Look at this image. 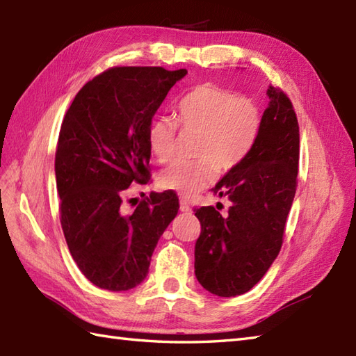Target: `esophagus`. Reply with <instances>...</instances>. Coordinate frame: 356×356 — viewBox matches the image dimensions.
<instances>
[{
    "mask_svg": "<svg viewBox=\"0 0 356 356\" xmlns=\"http://www.w3.org/2000/svg\"><path fill=\"white\" fill-rule=\"evenodd\" d=\"M180 211H182V213H190L191 211V208H190V203L186 202V199H180Z\"/></svg>",
    "mask_w": 356,
    "mask_h": 356,
    "instance_id": "obj_1",
    "label": "esophagus"
}]
</instances>
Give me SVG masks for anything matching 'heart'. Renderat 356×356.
Here are the masks:
<instances>
[{
  "label": "heart",
  "mask_w": 356,
  "mask_h": 356,
  "mask_svg": "<svg viewBox=\"0 0 356 356\" xmlns=\"http://www.w3.org/2000/svg\"><path fill=\"white\" fill-rule=\"evenodd\" d=\"M261 122V108L251 96L209 82L194 87L177 105V122L159 115L148 125L151 154L162 163L176 153L179 127L188 133H199L194 147L199 159L172 162L159 174V185L191 195L213 182L216 171L237 168L251 153Z\"/></svg>",
  "instance_id": "1"
}]
</instances>
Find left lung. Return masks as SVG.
Wrapping results in <instances>:
<instances>
[{
  "label": "left lung",
  "instance_id": "8db88e82",
  "mask_svg": "<svg viewBox=\"0 0 356 356\" xmlns=\"http://www.w3.org/2000/svg\"><path fill=\"white\" fill-rule=\"evenodd\" d=\"M269 104L251 153L218 182L213 193L232 205L194 208L200 236L194 248L199 283L218 297H236L260 282L282 249L286 218L297 190L300 130L293 105L280 87Z\"/></svg>",
  "mask_w": 356,
  "mask_h": 356
}]
</instances>
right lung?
Returning <instances> with one entry per match:
<instances>
[{
    "label": "right lung",
    "mask_w": 356,
    "mask_h": 356,
    "mask_svg": "<svg viewBox=\"0 0 356 356\" xmlns=\"http://www.w3.org/2000/svg\"><path fill=\"white\" fill-rule=\"evenodd\" d=\"M185 69L111 67L79 90L59 131V220L74 263L95 286L128 291L148 274L157 240L177 214L174 191L153 193L133 213L130 188L149 182L148 125Z\"/></svg>",
    "instance_id": "obj_1"
}]
</instances>
